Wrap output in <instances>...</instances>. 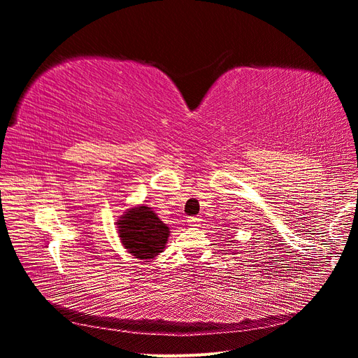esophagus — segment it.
Returning a JSON list of instances; mask_svg holds the SVG:
<instances>
[{
	"label": "esophagus",
	"mask_w": 358,
	"mask_h": 358,
	"mask_svg": "<svg viewBox=\"0 0 358 358\" xmlns=\"http://www.w3.org/2000/svg\"><path fill=\"white\" fill-rule=\"evenodd\" d=\"M201 218H200V216H191V218L188 220V224L191 225V227H199L200 224H201Z\"/></svg>",
	"instance_id": "esophagus-1"
}]
</instances>
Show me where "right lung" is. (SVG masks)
Segmentation results:
<instances>
[{"instance_id": "right-lung-1", "label": "right lung", "mask_w": 358, "mask_h": 358, "mask_svg": "<svg viewBox=\"0 0 358 358\" xmlns=\"http://www.w3.org/2000/svg\"><path fill=\"white\" fill-rule=\"evenodd\" d=\"M117 218L119 241L128 254L143 262H152L164 251L171 231L148 204L129 206Z\"/></svg>"}]
</instances>
